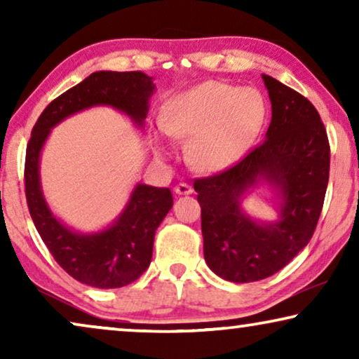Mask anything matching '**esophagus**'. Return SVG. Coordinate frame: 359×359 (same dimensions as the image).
<instances>
[{"instance_id":"obj_1","label":"esophagus","mask_w":359,"mask_h":359,"mask_svg":"<svg viewBox=\"0 0 359 359\" xmlns=\"http://www.w3.org/2000/svg\"><path fill=\"white\" fill-rule=\"evenodd\" d=\"M175 193L180 194V196L193 194V186H189L188 183H180V184L175 186Z\"/></svg>"}]
</instances>
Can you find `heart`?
Segmentation results:
<instances>
[{"instance_id":"obj_1","label":"heart","mask_w":359,"mask_h":359,"mask_svg":"<svg viewBox=\"0 0 359 359\" xmlns=\"http://www.w3.org/2000/svg\"><path fill=\"white\" fill-rule=\"evenodd\" d=\"M266 121V102L253 88L204 81L166 102L151 142L158 155L171 154L170 137L193 139L189 160L204 171H224L243 158Z\"/></svg>"}]
</instances>
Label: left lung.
Masks as SVG:
<instances>
[{
  "mask_svg": "<svg viewBox=\"0 0 359 359\" xmlns=\"http://www.w3.org/2000/svg\"><path fill=\"white\" fill-rule=\"evenodd\" d=\"M271 124L263 144L232 168L194 181L208 266L232 283H253L283 269L312 238L330 171L327 130L312 102L268 75ZM280 198L278 219L255 221L241 199L259 184Z\"/></svg>",
  "mask_w": 359,
  "mask_h": 359,
  "instance_id": "left-lung-1",
  "label": "left lung"
}]
</instances>
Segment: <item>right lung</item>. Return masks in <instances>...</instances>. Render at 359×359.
Returning a JSON list of instances; mask_svg holds the SVG:
<instances>
[{"instance_id":"1","label":"right lung","mask_w":359,"mask_h":359,"mask_svg":"<svg viewBox=\"0 0 359 359\" xmlns=\"http://www.w3.org/2000/svg\"><path fill=\"white\" fill-rule=\"evenodd\" d=\"M154 78L142 72H95L48 104L34 126L26 150V199L39 235L55 262L76 281L100 289L134 283L149 268L155 232L173 208L168 188L139 183L109 227L81 233L57 219L43 198L41 151L50 130L63 119L93 106H111L144 127Z\"/></svg>"}]
</instances>
